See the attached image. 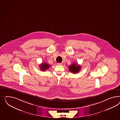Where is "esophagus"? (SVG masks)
<instances>
[{"label": "esophagus", "mask_w": 120, "mask_h": 120, "mask_svg": "<svg viewBox=\"0 0 120 120\" xmlns=\"http://www.w3.org/2000/svg\"><path fill=\"white\" fill-rule=\"evenodd\" d=\"M57 64H58V65H62V64L61 63H58Z\"/></svg>", "instance_id": "esophagus-1"}]
</instances>
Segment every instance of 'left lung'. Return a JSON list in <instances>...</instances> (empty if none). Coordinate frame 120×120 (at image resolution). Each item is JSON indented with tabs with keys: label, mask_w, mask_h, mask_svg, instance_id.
<instances>
[{
	"label": "left lung",
	"mask_w": 120,
	"mask_h": 120,
	"mask_svg": "<svg viewBox=\"0 0 120 120\" xmlns=\"http://www.w3.org/2000/svg\"><path fill=\"white\" fill-rule=\"evenodd\" d=\"M80 69H81L80 65H76V63H75V62L70 65L69 67V71L71 73H78L80 71Z\"/></svg>",
	"instance_id": "obj_1"
}]
</instances>
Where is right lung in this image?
I'll list each match as a JSON object with an SVG mask.
<instances>
[{
	"mask_svg": "<svg viewBox=\"0 0 120 120\" xmlns=\"http://www.w3.org/2000/svg\"><path fill=\"white\" fill-rule=\"evenodd\" d=\"M49 67H50L49 65L47 63H45V62L43 63L42 64H41L40 65V70H42L43 71H45L46 70L48 69Z\"/></svg>",
	"mask_w": 120,
	"mask_h": 120,
	"instance_id": "obj_1",
	"label": "right lung"
}]
</instances>
